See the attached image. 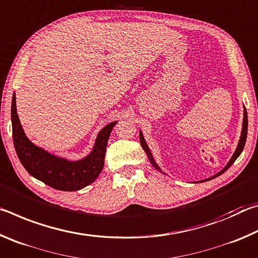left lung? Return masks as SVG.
<instances>
[{
	"label": "left lung",
	"instance_id": "obj_1",
	"mask_svg": "<svg viewBox=\"0 0 258 258\" xmlns=\"http://www.w3.org/2000/svg\"><path fill=\"white\" fill-rule=\"evenodd\" d=\"M247 131H248V116H247V110H246V108H244V110H243V123H242V132H241V137H240V141H239V143H238V148H237V150H235V152L233 154V156H232V158L230 159V161L228 163V165L225 166V167L222 169L221 172H218L216 175H214L213 177H209V178H207V181L208 180H212V178H214V177H216V176H218V175H221V174H223L226 169H228L231 165H232L234 161H235V159L238 158V157L240 156V154H241L242 152V150H243V147H244V143H246V139H247ZM140 142H141V146H142V148H143V150L146 151V154H147V156H148V158H149V160H150V163H151V165L154 166V167L156 168V169H158V171H160V168L158 167V165L156 164V161L154 160V158H152V155H151V152H150V150H149V148H148V146H147V143H146V141H145V139H143V135H142V133L140 132ZM161 172V171H160ZM206 181V180H204V182ZM202 182V181H200Z\"/></svg>",
	"mask_w": 258,
	"mask_h": 258
}]
</instances>
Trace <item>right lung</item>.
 <instances>
[{"label":"right lung","instance_id":"obj_1","mask_svg":"<svg viewBox=\"0 0 258 258\" xmlns=\"http://www.w3.org/2000/svg\"><path fill=\"white\" fill-rule=\"evenodd\" d=\"M11 120L16 152L26 171L37 180L61 191H77L97 180L103 168L109 135L117 123L112 121L100 131L89 156L78 161H69L49 154L29 141L18 118L15 94L12 97Z\"/></svg>","mask_w":258,"mask_h":258}]
</instances>
